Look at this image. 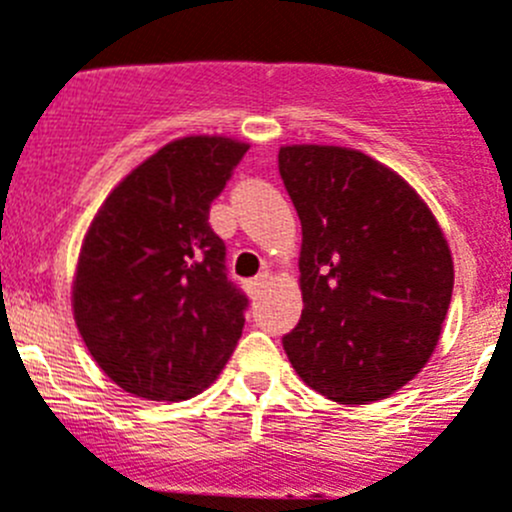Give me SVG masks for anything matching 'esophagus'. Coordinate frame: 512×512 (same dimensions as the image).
Returning <instances> with one entry per match:
<instances>
[{"mask_svg":"<svg viewBox=\"0 0 512 512\" xmlns=\"http://www.w3.org/2000/svg\"><path fill=\"white\" fill-rule=\"evenodd\" d=\"M266 283H268V273L263 271V273H258L256 278H251V281L246 283V288H249L251 296H258V291H261V288L266 286Z\"/></svg>","mask_w":512,"mask_h":512,"instance_id":"1","label":"esophagus"}]
</instances>
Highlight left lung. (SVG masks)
Returning <instances> with one entry per match:
<instances>
[{
    "label": "left lung",
    "mask_w": 512,
    "mask_h": 512,
    "mask_svg": "<svg viewBox=\"0 0 512 512\" xmlns=\"http://www.w3.org/2000/svg\"><path fill=\"white\" fill-rule=\"evenodd\" d=\"M278 171L303 234V311L283 351L331 401L388 398L438 346L453 293L448 241L416 189L363 151L281 146Z\"/></svg>",
    "instance_id": "left-lung-1"
}]
</instances>
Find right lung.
<instances>
[{"mask_svg": "<svg viewBox=\"0 0 512 512\" xmlns=\"http://www.w3.org/2000/svg\"><path fill=\"white\" fill-rule=\"evenodd\" d=\"M246 151L226 136L171 141L114 186L86 231L74 321L126 393L186 401L239 343L249 298L226 276L209 209Z\"/></svg>", "mask_w": 512, "mask_h": 512, "instance_id": "1", "label": "right lung"}]
</instances>
